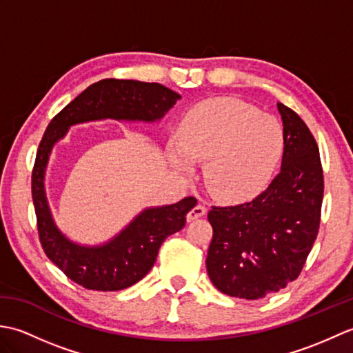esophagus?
<instances>
[{"instance_id": "obj_1", "label": "esophagus", "mask_w": 353, "mask_h": 353, "mask_svg": "<svg viewBox=\"0 0 353 353\" xmlns=\"http://www.w3.org/2000/svg\"><path fill=\"white\" fill-rule=\"evenodd\" d=\"M205 214H206V208L203 205H197V206H194L191 209V211L188 212V215H186V220L194 221V220L200 219V216H203Z\"/></svg>"}]
</instances>
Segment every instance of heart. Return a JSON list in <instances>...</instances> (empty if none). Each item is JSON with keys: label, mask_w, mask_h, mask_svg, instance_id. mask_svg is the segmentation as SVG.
<instances>
[{"label": "heart", "mask_w": 353, "mask_h": 353, "mask_svg": "<svg viewBox=\"0 0 353 353\" xmlns=\"http://www.w3.org/2000/svg\"><path fill=\"white\" fill-rule=\"evenodd\" d=\"M283 145V129L274 117L241 100L215 99L186 115L170 159L183 172L194 170V161L206 162L208 190L224 200H244L270 182Z\"/></svg>", "instance_id": "heart-1"}]
</instances>
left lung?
Listing matches in <instances>:
<instances>
[{
    "label": "left lung",
    "mask_w": 353,
    "mask_h": 353,
    "mask_svg": "<svg viewBox=\"0 0 353 353\" xmlns=\"http://www.w3.org/2000/svg\"><path fill=\"white\" fill-rule=\"evenodd\" d=\"M283 124L281 171L256 199L212 206L206 270L216 290L256 301L297 279L316 241L323 201L317 142L294 110L277 103Z\"/></svg>",
    "instance_id": "1"
}]
</instances>
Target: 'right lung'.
Here are the masks:
<instances>
[{
	"instance_id": "obj_1",
	"label": "right lung",
	"mask_w": 353,
	"mask_h": 353,
	"mask_svg": "<svg viewBox=\"0 0 353 353\" xmlns=\"http://www.w3.org/2000/svg\"><path fill=\"white\" fill-rule=\"evenodd\" d=\"M182 97L159 83L104 79L86 88L51 119L37 148L32 174V197L42 249L48 259L88 290L118 291L132 287L152 270L165 238L183 229L186 214L197 200L185 197L174 205L147 208L127 226L100 245L71 241L51 215L45 171L56 142L71 125L117 119V121H159Z\"/></svg>"
}]
</instances>
